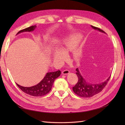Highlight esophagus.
Listing matches in <instances>:
<instances>
[{
  "label": "esophagus",
  "mask_w": 125,
  "mask_h": 125,
  "mask_svg": "<svg viewBox=\"0 0 125 125\" xmlns=\"http://www.w3.org/2000/svg\"><path fill=\"white\" fill-rule=\"evenodd\" d=\"M69 73H70L69 70L66 69V70H63V71H62V73L63 75H67V74Z\"/></svg>",
  "instance_id": "obj_1"
}]
</instances>
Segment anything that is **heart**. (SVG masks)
Wrapping results in <instances>:
<instances>
[{"label": "heart", "instance_id": "1", "mask_svg": "<svg viewBox=\"0 0 125 125\" xmlns=\"http://www.w3.org/2000/svg\"><path fill=\"white\" fill-rule=\"evenodd\" d=\"M81 40V36L74 34L65 38L60 46V50H55L53 53V57L56 61H61L65 58V54L73 51V57L76 60H79L82 56V50L76 48Z\"/></svg>", "mask_w": 125, "mask_h": 125}]
</instances>
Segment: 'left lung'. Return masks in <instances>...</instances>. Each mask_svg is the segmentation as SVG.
Masks as SVG:
<instances>
[{"label":"left lung","instance_id":"8db88e82","mask_svg":"<svg viewBox=\"0 0 125 125\" xmlns=\"http://www.w3.org/2000/svg\"><path fill=\"white\" fill-rule=\"evenodd\" d=\"M91 27L94 30H96L100 32L105 33L104 31L100 30L99 28L93 26H91ZM76 71L77 72L76 73L78 77V81L75 85L73 87V90L74 93L77 95L84 98L91 97L99 94L106 85L111 77L110 76L105 82L99 84H90L87 83L86 81L83 78L78 68L76 69Z\"/></svg>","mask_w":125,"mask_h":125}]
</instances>
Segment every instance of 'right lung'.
<instances>
[{
    "label": "right lung",
    "instance_id": "add662e5",
    "mask_svg": "<svg viewBox=\"0 0 125 125\" xmlns=\"http://www.w3.org/2000/svg\"><path fill=\"white\" fill-rule=\"evenodd\" d=\"M36 26L34 25L20 31L17 33L24 32V31H33L36 28ZM61 71L58 70L54 72L47 73L43 79L39 84L31 87H23L17 84V86L26 94L34 97H41L47 94L51 90L53 83L58 77L61 75Z\"/></svg>",
    "mask_w": 125,
    "mask_h": 125
}]
</instances>
